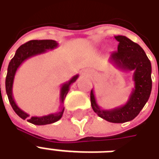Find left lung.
Returning <instances> with one entry per match:
<instances>
[{
    "instance_id": "obj_1",
    "label": "left lung",
    "mask_w": 159,
    "mask_h": 159,
    "mask_svg": "<svg viewBox=\"0 0 159 159\" xmlns=\"http://www.w3.org/2000/svg\"><path fill=\"white\" fill-rule=\"evenodd\" d=\"M117 51L111 52L109 61L116 68L124 71L133 70L134 87L129 100L123 106L109 110L101 109L91 90L90 100L93 111L110 123H122L133 120L140 113L149 99L152 91V65L146 52L139 44L124 36H116Z\"/></svg>"
}]
</instances>
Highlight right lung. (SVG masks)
Instances as JSON below:
<instances>
[{
  "instance_id": "1",
  "label": "right lung",
  "mask_w": 159,
  "mask_h": 159,
  "mask_svg": "<svg viewBox=\"0 0 159 159\" xmlns=\"http://www.w3.org/2000/svg\"><path fill=\"white\" fill-rule=\"evenodd\" d=\"M58 45H59L58 42L53 40H31V41H29L28 42L20 46L19 48L17 49L14 57L9 62L7 74V77H6V92L8 97L9 102L11 104L13 111H15L19 117H20L24 120L27 119L29 123H33L35 125H46V124H50V123H55L57 121H59L62 117L65 107L60 106L59 111L55 113H51L48 115H45V116H42V117H30L29 114L25 112L17 106L15 100L13 99L12 85H13L14 76H15L17 70L19 69V66H21L22 63L25 61L26 59H30L33 56L44 53L48 50H52V49L56 48ZM77 78H78V75H76L70 81L62 84L61 89H60V97H59L61 105L64 103V100L66 99V94L69 92L70 85L73 83H75Z\"/></svg>"
}]
</instances>
